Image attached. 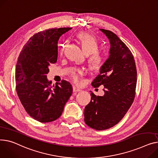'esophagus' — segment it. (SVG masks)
<instances>
[{"label": "esophagus", "mask_w": 158, "mask_h": 158, "mask_svg": "<svg viewBox=\"0 0 158 158\" xmlns=\"http://www.w3.org/2000/svg\"><path fill=\"white\" fill-rule=\"evenodd\" d=\"M81 89L77 87L76 86H73V92H79L81 91Z\"/></svg>", "instance_id": "esophagus-1"}]
</instances>
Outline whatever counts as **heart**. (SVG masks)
<instances>
[{
	"mask_svg": "<svg viewBox=\"0 0 158 158\" xmlns=\"http://www.w3.org/2000/svg\"><path fill=\"white\" fill-rule=\"evenodd\" d=\"M76 39L85 52L88 55V64L91 70H98L104 64L105 58L103 55L98 51L99 46L97 40L93 36L81 31L76 35ZM67 44V42L62 43L60 48V53L62 54ZM84 74V70L81 69H72L70 70V76L73 81L76 83L81 82V78Z\"/></svg>",
	"mask_w": 158,
	"mask_h": 158,
	"instance_id": "heart-1",
	"label": "heart"
}]
</instances>
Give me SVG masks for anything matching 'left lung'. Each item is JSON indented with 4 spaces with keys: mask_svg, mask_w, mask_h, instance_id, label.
I'll return each instance as SVG.
<instances>
[{
    "mask_svg": "<svg viewBox=\"0 0 158 158\" xmlns=\"http://www.w3.org/2000/svg\"><path fill=\"white\" fill-rule=\"evenodd\" d=\"M110 40V55L92 82L94 88L104 86V95L91 92L85 109V122L90 128L105 130L117 124L133 103L136 85V68L130 49L112 31L100 29Z\"/></svg>",
    "mask_w": 158,
    "mask_h": 158,
    "instance_id": "8db88e82",
    "label": "left lung"
}]
</instances>
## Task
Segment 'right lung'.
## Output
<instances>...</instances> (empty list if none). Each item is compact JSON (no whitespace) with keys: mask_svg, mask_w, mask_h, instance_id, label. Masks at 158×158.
<instances>
[{"mask_svg":"<svg viewBox=\"0 0 158 158\" xmlns=\"http://www.w3.org/2000/svg\"><path fill=\"white\" fill-rule=\"evenodd\" d=\"M71 28H50L31 37L19 55L16 89L26 112L34 119L49 123L58 119L72 93L67 81L52 85L47 79L49 66L58 58V40Z\"/></svg>","mask_w":158,"mask_h":158,"instance_id":"add662e5","label":"right lung"}]
</instances>
